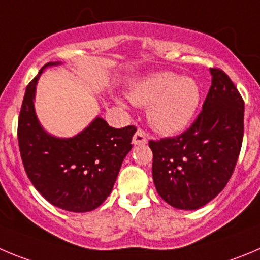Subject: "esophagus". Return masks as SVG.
<instances>
[{
    "instance_id": "34e87169",
    "label": "esophagus",
    "mask_w": 260,
    "mask_h": 260,
    "mask_svg": "<svg viewBox=\"0 0 260 260\" xmlns=\"http://www.w3.org/2000/svg\"><path fill=\"white\" fill-rule=\"evenodd\" d=\"M147 142L146 133L142 129H138L133 136V145H145Z\"/></svg>"
}]
</instances>
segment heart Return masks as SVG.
Returning <instances> with one entry per match:
<instances>
[{"instance_id": "obj_1", "label": "heart", "mask_w": 260, "mask_h": 260, "mask_svg": "<svg viewBox=\"0 0 260 260\" xmlns=\"http://www.w3.org/2000/svg\"><path fill=\"white\" fill-rule=\"evenodd\" d=\"M136 105L150 106L149 118L157 131L174 133L185 128L200 104V87L193 79L157 72L138 79L129 93Z\"/></svg>"}]
</instances>
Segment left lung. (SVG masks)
Wrapping results in <instances>:
<instances>
[{
    "label": "left lung",
    "mask_w": 260,
    "mask_h": 260,
    "mask_svg": "<svg viewBox=\"0 0 260 260\" xmlns=\"http://www.w3.org/2000/svg\"><path fill=\"white\" fill-rule=\"evenodd\" d=\"M203 110L177 137L150 140L157 193L177 209L193 210L215 198L231 178L244 137V100L223 70L210 68Z\"/></svg>",
    "instance_id": "8db88e82"
}]
</instances>
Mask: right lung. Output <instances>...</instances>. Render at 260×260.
Here are the masks:
<instances>
[{"instance_id": "obj_1", "label": "right lung", "mask_w": 260, "mask_h": 260, "mask_svg": "<svg viewBox=\"0 0 260 260\" xmlns=\"http://www.w3.org/2000/svg\"><path fill=\"white\" fill-rule=\"evenodd\" d=\"M48 62L26 86L18 122V141L26 176L55 207L91 212L110 195L125 155L132 149L135 125L113 128L97 116L79 135L57 138L41 127L35 111L36 84Z\"/></svg>"}]
</instances>
